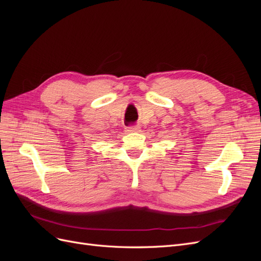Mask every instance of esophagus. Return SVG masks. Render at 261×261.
I'll use <instances>...</instances> for the list:
<instances>
[{
	"mask_svg": "<svg viewBox=\"0 0 261 261\" xmlns=\"http://www.w3.org/2000/svg\"><path fill=\"white\" fill-rule=\"evenodd\" d=\"M139 129H140V127L138 125H134V126H129V127L126 128V132H127V133H137V132H139Z\"/></svg>",
	"mask_w": 261,
	"mask_h": 261,
	"instance_id": "obj_1",
	"label": "esophagus"
}]
</instances>
